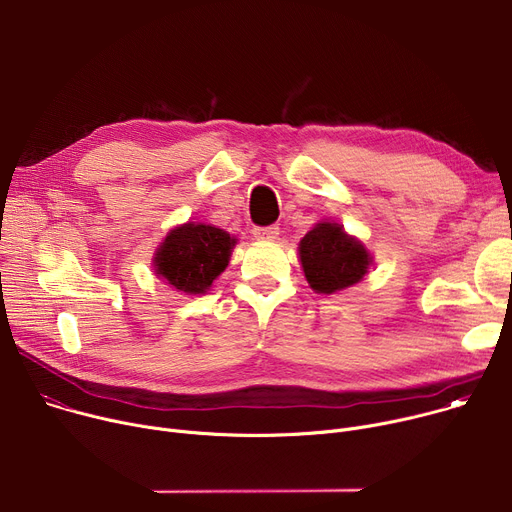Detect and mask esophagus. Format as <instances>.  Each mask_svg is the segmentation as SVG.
Returning a JSON list of instances; mask_svg holds the SVG:
<instances>
[{"instance_id": "esophagus-1", "label": "esophagus", "mask_w": 512, "mask_h": 512, "mask_svg": "<svg viewBox=\"0 0 512 512\" xmlns=\"http://www.w3.org/2000/svg\"><path fill=\"white\" fill-rule=\"evenodd\" d=\"M253 235L259 241H275L277 235H280V226L277 224H269V226H255Z\"/></svg>"}]
</instances>
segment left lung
<instances>
[{
	"label": "left lung",
	"instance_id": "obj_1",
	"mask_svg": "<svg viewBox=\"0 0 512 512\" xmlns=\"http://www.w3.org/2000/svg\"><path fill=\"white\" fill-rule=\"evenodd\" d=\"M300 261L312 290L333 294L357 284L371 263L365 247L341 224L320 222L300 241Z\"/></svg>",
	"mask_w": 512,
	"mask_h": 512
}]
</instances>
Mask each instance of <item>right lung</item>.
Listing matches in <instances>:
<instances>
[{
  "mask_svg": "<svg viewBox=\"0 0 512 512\" xmlns=\"http://www.w3.org/2000/svg\"><path fill=\"white\" fill-rule=\"evenodd\" d=\"M235 239L210 224H185L169 232L155 257V271L179 292L204 294L228 265Z\"/></svg>",
  "mask_w": 512,
  "mask_h": 512,
  "instance_id": "obj_1",
  "label": "right lung"
}]
</instances>
